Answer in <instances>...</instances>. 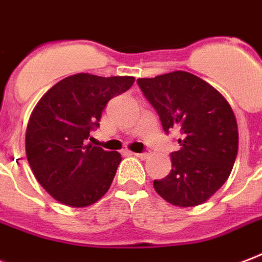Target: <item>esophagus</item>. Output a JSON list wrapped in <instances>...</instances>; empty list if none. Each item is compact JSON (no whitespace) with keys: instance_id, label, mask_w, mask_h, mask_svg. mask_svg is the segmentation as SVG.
<instances>
[{"instance_id":"obj_1","label":"esophagus","mask_w":262,"mask_h":262,"mask_svg":"<svg viewBox=\"0 0 262 262\" xmlns=\"http://www.w3.org/2000/svg\"><path fill=\"white\" fill-rule=\"evenodd\" d=\"M133 155L137 158H140V159H147V158L149 157V152L147 151V152H141V154H137V152H133Z\"/></svg>"}]
</instances>
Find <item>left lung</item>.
I'll use <instances>...</instances> for the list:
<instances>
[{"mask_svg": "<svg viewBox=\"0 0 262 262\" xmlns=\"http://www.w3.org/2000/svg\"><path fill=\"white\" fill-rule=\"evenodd\" d=\"M157 110L163 130L181 132V148L171 152V171L154 180L166 202L180 207L205 203L232 171L237 154V123L225 97L210 83L187 71L137 79Z\"/></svg>", "mask_w": 262, "mask_h": 262, "instance_id": "obj_1", "label": "left lung"}]
</instances>
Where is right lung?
I'll return each instance as SVG.
<instances>
[{"label": "right lung", "instance_id": "right-lung-1", "mask_svg": "<svg viewBox=\"0 0 262 262\" xmlns=\"http://www.w3.org/2000/svg\"><path fill=\"white\" fill-rule=\"evenodd\" d=\"M133 77L74 74L41 97L26 130V155L39 184L56 201L86 207L111 187L121 154L86 145L114 96L126 92Z\"/></svg>", "mask_w": 262, "mask_h": 262}]
</instances>
